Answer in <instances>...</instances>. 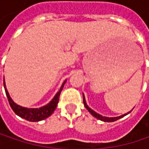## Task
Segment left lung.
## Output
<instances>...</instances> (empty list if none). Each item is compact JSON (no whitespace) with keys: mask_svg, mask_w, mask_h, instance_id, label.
Masks as SVG:
<instances>
[{"mask_svg":"<svg viewBox=\"0 0 149 149\" xmlns=\"http://www.w3.org/2000/svg\"><path fill=\"white\" fill-rule=\"evenodd\" d=\"M83 100H84V104L85 108L88 109V111H89V112H90L93 116H95L96 118H97V119H99V120H101V121H104V122H115V121H116V120H118V119H120V118L123 117L124 116L128 115V113H127V114H124V115L120 116H117V117H106V116H101V115L97 114V112H95L94 110H92V109H91V108L86 104L84 96V97H83ZM129 113H130V112H129Z\"/></svg>","mask_w":149,"mask_h":149,"instance_id":"obj_1","label":"left lung"}]
</instances>
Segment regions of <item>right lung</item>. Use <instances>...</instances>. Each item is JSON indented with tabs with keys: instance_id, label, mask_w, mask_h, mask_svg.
<instances>
[{
	"instance_id": "add662e5",
	"label": "right lung",
	"mask_w": 149,
	"mask_h": 149,
	"mask_svg": "<svg viewBox=\"0 0 149 149\" xmlns=\"http://www.w3.org/2000/svg\"><path fill=\"white\" fill-rule=\"evenodd\" d=\"M65 81L63 83L59 91L55 95V97H53V99L48 104H46L44 107H41L40 109H27V108H24L21 106H19L17 104L14 103V101L11 99L6 86H5V81H3L4 84V88H5V91H6V95L8 97V103L10 104L12 109L14 110L16 115H18L19 116H20L21 118H24L29 122H39L41 120H44L45 118H47L48 116H50L53 111L55 110L58 103V99H59V96L61 93V91L63 90L64 84H65Z\"/></svg>"
}]
</instances>
